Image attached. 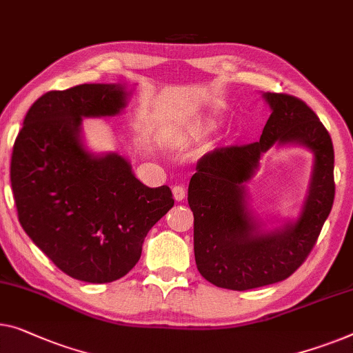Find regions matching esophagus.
<instances>
[{"label": "esophagus", "instance_id": "esophagus-1", "mask_svg": "<svg viewBox=\"0 0 353 353\" xmlns=\"http://www.w3.org/2000/svg\"><path fill=\"white\" fill-rule=\"evenodd\" d=\"M172 192H173V199H175L176 202H181L183 199H185V196H186V189H185V186H181V185L173 186Z\"/></svg>", "mask_w": 353, "mask_h": 353}]
</instances>
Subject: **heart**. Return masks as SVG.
<instances>
[{
  "label": "heart",
  "mask_w": 353,
  "mask_h": 353,
  "mask_svg": "<svg viewBox=\"0 0 353 353\" xmlns=\"http://www.w3.org/2000/svg\"><path fill=\"white\" fill-rule=\"evenodd\" d=\"M212 127H213V121L212 119H205V121H202L201 124H197V125H194L191 130H189V135H203V134H207L208 130H212Z\"/></svg>",
  "instance_id": "1"
}]
</instances>
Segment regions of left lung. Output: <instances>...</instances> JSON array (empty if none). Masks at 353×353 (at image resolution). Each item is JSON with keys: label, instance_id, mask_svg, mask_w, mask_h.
Masks as SVG:
<instances>
[{"label": "left lung", "instance_id": "1", "mask_svg": "<svg viewBox=\"0 0 353 353\" xmlns=\"http://www.w3.org/2000/svg\"><path fill=\"white\" fill-rule=\"evenodd\" d=\"M270 113L259 141L216 148L197 162L188 189L194 214V256L216 287L245 291L288 279L312 252L334 201V150L319 116L298 97L264 94ZM312 149L316 165L299 221L259 233L244 205L243 183L273 144Z\"/></svg>", "mask_w": 353, "mask_h": 353}]
</instances>
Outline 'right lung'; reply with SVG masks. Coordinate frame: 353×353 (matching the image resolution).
Instances as JSON below:
<instances>
[{
    "instance_id": "obj_1",
    "label": "right lung",
    "mask_w": 353,
    "mask_h": 353,
    "mask_svg": "<svg viewBox=\"0 0 353 353\" xmlns=\"http://www.w3.org/2000/svg\"><path fill=\"white\" fill-rule=\"evenodd\" d=\"M124 106L121 84L50 90L28 110L12 148L23 231L62 272L89 283L124 277L148 231L173 207L170 188L145 186L122 156L84 150L83 117L114 116Z\"/></svg>"
}]
</instances>
